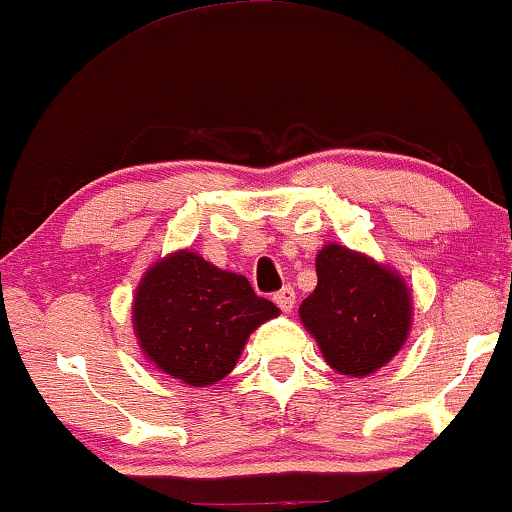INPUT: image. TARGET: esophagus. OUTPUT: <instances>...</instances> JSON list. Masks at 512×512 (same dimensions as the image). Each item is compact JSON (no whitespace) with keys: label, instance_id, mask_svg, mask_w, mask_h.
<instances>
[{"label":"esophagus","instance_id":"1","mask_svg":"<svg viewBox=\"0 0 512 512\" xmlns=\"http://www.w3.org/2000/svg\"><path fill=\"white\" fill-rule=\"evenodd\" d=\"M274 303L279 305V308L284 310V313H291L293 303H296V291H293L291 286H286V289L276 291V293H274Z\"/></svg>","mask_w":512,"mask_h":512}]
</instances>
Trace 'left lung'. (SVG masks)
I'll use <instances>...</instances> for the list:
<instances>
[{
    "label": "left lung",
    "mask_w": 512,
    "mask_h": 512,
    "mask_svg": "<svg viewBox=\"0 0 512 512\" xmlns=\"http://www.w3.org/2000/svg\"><path fill=\"white\" fill-rule=\"evenodd\" d=\"M315 272L317 286L298 315L327 366L349 378L387 366L407 344L414 320L404 276L339 243L317 250Z\"/></svg>",
    "instance_id": "left-lung-1"
}]
</instances>
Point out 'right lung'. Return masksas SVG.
<instances>
[{
	"mask_svg": "<svg viewBox=\"0 0 512 512\" xmlns=\"http://www.w3.org/2000/svg\"><path fill=\"white\" fill-rule=\"evenodd\" d=\"M279 315L243 274L175 250L139 279L132 325L144 358L180 383L207 387L236 368L250 334Z\"/></svg>",
	"mask_w": 512,
	"mask_h": 512,
	"instance_id": "add662e5",
	"label": "right lung"
}]
</instances>
